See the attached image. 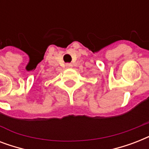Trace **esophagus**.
<instances>
[{
	"instance_id": "esophagus-1",
	"label": "esophagus",
	"mask_w": 149,
	"mask_h": 149,
	"mask_svg": "<svg viewBox=\"0 0 149 149\" xmlns=\"http://www.w3.org/2000/svg\"><path fill=\"white\" fill-rule=\"evenodd\" d=\"M65 67L67 68V69H70V68L72 67V65L71 63H66L65 64Z\"/></svg>"
}]
</instances>
